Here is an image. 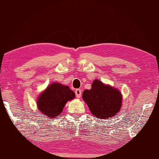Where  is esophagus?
I'll use <instances>...</instances> for the list:
<instances>
[{"label": "esophagus", "mask_w": 159, "mask_h": 159, "mask_svg": "<svg viewBox=\"0 0 159 159\" xmlns=\"http://www.w3.org/2000/svg\"><path fill=\"white\" fill-rule=\"evenodd\" d=\"M75 94H76V97L79 98L80 97V96H81V94H82V91H81V89H76V91H75Z\"/></svg>", "instance_id": "esophagus-1"}]
</instances>
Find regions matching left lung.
I'll list each match as a JSON object with an SVG mask.
<instances>
[{
	"label": "left lung",
	"instance_id": "obj_1",
	"mask_svg": "<svg viewBox=\"0 0 159 159\" xmlns=\"http://www.w3.org/2000/svg\"><path fill=\"white\" fill-rule=\"evenodd\" d=\"M83 99L96 118L109 119L119 113L122 106V94L117 88L95 79L92 88L85 89Z\"/></svg>",
	"mask_w": 159,
	"mask_h": 159
}]
</instances>
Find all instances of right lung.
<instances>
[{"instance_id":"1","label":"right lung","mask_w":159,"mask_h":159,"mask_svg":"<svg viewBox=\"0 0 159 159\" xmlns=\"http://www.w3.org/2000/svg\"><path fill=\"white\" fill-rule=\"evenodd\" d=\"M74 98L75 94L69 86L54 82L38 96L37 107L44 116L54 119L60 116L67 102Z\"/></svg>"}]
</instances>
